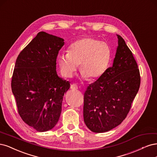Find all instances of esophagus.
I'll return each mask as SVG.
<instances>
[{"label": "esophagus", "instance_id": "34e87169", "mask_svg": "<svg viewBox=\"0 0 157 157\" xmlns=\"http://www.w3.org/2000/svg\"><path fill=\"white\" fill-rule=\"evenodd\" d=\"M70 89L72 90H77L78 89V87L76 84L73 83L71 85V86H70Z\"/></svg>", "mask_w": 157, "mask_h": 157}]
</instances>
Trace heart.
Here are the masks:
<instances>
[{
    "label": "heart",
    "mask_w": 157,
    "mask_h": 157,
    "mask_svg": "<svg viewBox=\"0 0 157 157\" xmlns=\"http://www.w3.org/2000/svg\"><path fill=\"white\" fill-rule=\"evenodd\" d=\"M112 59L109 45L91 38L77 40L70 45L68 53L58 55L57 60L64 77L70 78L79 70L83 78L94 81L102 76L108 68Z\"/></svg>",
    "instance_id": "b5f03b06"
}]
</instances>
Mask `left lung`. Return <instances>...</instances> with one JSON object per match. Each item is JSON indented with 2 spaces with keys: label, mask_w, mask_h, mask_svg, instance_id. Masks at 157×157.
Returning <instances> with one entry per match:
<instances>
[{
  "label": "left lung",
  "mask_w": 157,
  "mask_h": 157,
  "mask_svg": "<svg viewBox=\"0 0 157 157\" xmlns=\"http://www.w3.org/2000/svg\"><path fill=\"white\" fill-rule=\"evenodd\" d=\"M117 36L113 66L90 84L84 93V122L96 133L108 132L123 122L140 85V71L132 53L124 39Z\"/></svg>",
  "instance_id": "1"
}]
</instances>
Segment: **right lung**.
Masks as SVG:
<instances>
[{"label":"right lung","mask_w":157,"mask_h":157,"mask_svg":"<svg viewBox=\"0 0 157 157\" xmlns=\"http://www.w3.org/2000/svg\"><path fill=\"white\" fill-rule=\"evenodd\" d=\"M64 39L40 32L18 55L12 90L24 122L38 132L56 125L70 83L58 76L56 60Z\"/></svg>","instance_id":"add662e5"}]
</instances>
